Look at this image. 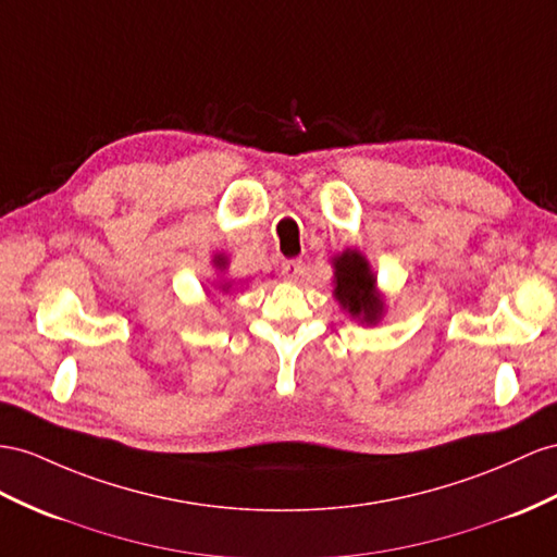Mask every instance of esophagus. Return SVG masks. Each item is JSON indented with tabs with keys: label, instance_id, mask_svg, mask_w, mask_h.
I'll use <instances>...</instances> for the list:
<instances>
[{
	"label": "esophagus",
	"instance_id": "obj_1",
	"mask_svg": "<svg viewBox=\"0 0 557 557\" xmlns=\"http://www.w3.org/2000/svg\"><path fill=\"white\" fill-rule=\"evenodd\" d=\"M301 261H298V259H289V261H284L282 263V275L284 277H287L289 282H296L298 280V275H301Z\"/></svg>",
	"mask_w": 557,
	"mask_h": 557
}]
</instances>
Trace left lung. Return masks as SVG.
<instances>
[{
    "label": "left lung",
    "mask_w": 557,
    "mask_h": 557,
    "mask_svg": "<svg viewBox=\"0 0 557 557\" xmlns=\"http://www.w3.org/2000/svg\"><path fill=\"white\" fill-rule=\"evenodd\" d=\"M334 298L341 310L367 326H374L386 315V298L376 287V273L360 249H344L332 259Z\"/></svg>",
    "instance_id": "left-lung-1"
}]
</instances>
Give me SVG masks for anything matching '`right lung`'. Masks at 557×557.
<instances>
[{
  "label": "right lung",
  "mask_w": 557,
  "mask_h": 557,
  "mask_svg": "<svg viewBox=\"0 0 557 557\" xmlns=\"http://www.w3.org/2000/svg\"><path fill=\"white\" fill-rule=\"evenodd\" d=\"M211 268H213V273H216V277H213V282H211V289L216 292V294H221V296L231 294L239 284V282L227 277V268H231V259H227L223 251H216V253L211 256Z\"/></svg>",
  "instance_id": "obj_1"
}]
</instances>
